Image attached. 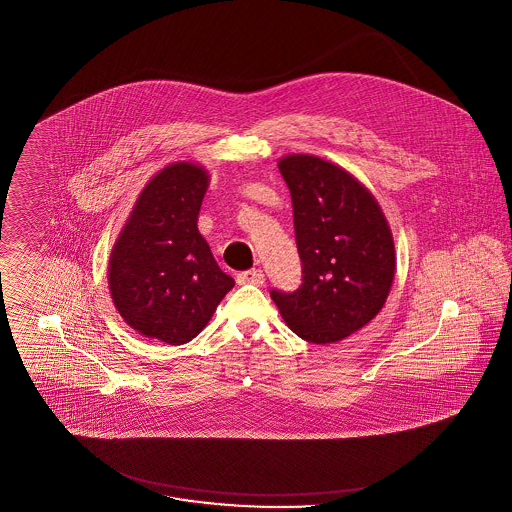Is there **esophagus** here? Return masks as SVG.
Listing matches in <instances>:
<instances>
[{
	"instance_id": "esophagus-1",
	"label": "esophagus",
	"mask_w": 512,
	"mask_h": 512,
	"mask_svg": "<svg viewBox=\"0 0 512 512\" xmlns=\"http://www.w3.org/2000/svg\"><path fill=\"white\" fill-rule=\"evenodd\" d=\"M238 284H253V286H263L265 284V274L259 268H251L246 272L238 274Z\"/></svg>"
}]
</instances>
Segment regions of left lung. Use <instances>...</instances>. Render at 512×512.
I'll list each match as a JSON object with an SVG mask.
<instances>
[{"label":"left lung","instance_id":"8db88e82","mask_svg":"<svg viewBox=\"0 0 512 512\" xmlns=\"http://www.w3.org/2000/svg\"><path fill=\"white\" fill-rule=\"evenodd\" d=\"M293 204L303 280L272 289L287 326L316 345L364 328L389 297L394 242L375 198L345 169L316 156L280 160Z\"/></svg>","mask_w":512,"mask_h":512}]
</instances>
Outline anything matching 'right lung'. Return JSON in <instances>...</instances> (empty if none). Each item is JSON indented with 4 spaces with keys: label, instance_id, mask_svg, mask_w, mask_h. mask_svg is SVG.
Masks as SVG:
<instances>
[{
    "label": "right lung",
    "instance_id": "obj_1",
    "mask_svg": "<svg viewBox=\"0 0 512 512\" xmlns=\"http://www.w3.org/2000/svg\"><path fill=\"white\" fill-rule=\"evenodd\" d=\"M207 175L169 165L144 186L110 257L108 282L123 320L169 345L192 341L234 280L198 232Z\"/></svg>",
    "mask_w": 512,
    "mask_h": 512
}]
</instances>
